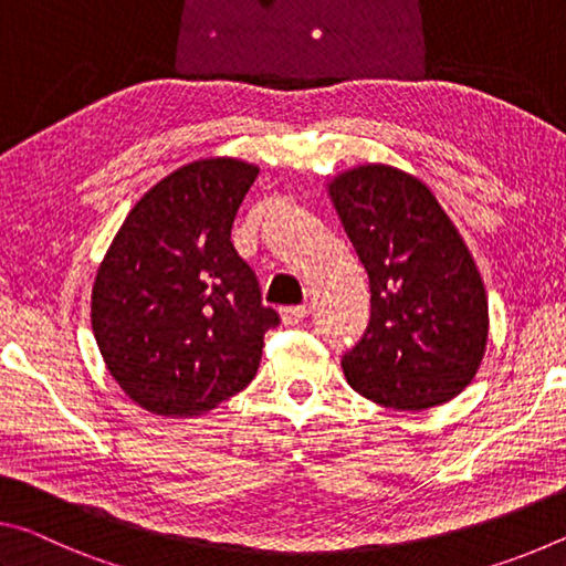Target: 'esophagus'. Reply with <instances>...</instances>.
I'll use <instances>...</instances> for the list:
<instances>
[{
	"mask_svg": "<svg viewBox=\"0 0 566 566\" xmlns=\"http://www.w3.org/2000/svg\"><path fill=\"white\" fill-rule=\"evenodd\" d=\"M305 316H308V305H285V308H281L285 326H298Z\"/></svg>",
	"mask_w": 566,
	"mask_h": 566,
	"instance_id": "34e87169",
	"label": "esophagus"
}]
</instances>
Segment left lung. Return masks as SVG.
<instances>
[{
	"label": "left lung",
	"mask_w": 566,
	"mask_h": 566,
	"mask_svg": "<svg viewBox=\"0 0 566 566\" xmlns=\"http://www.w3.org/2000/svg\"><path fill=\"white\" fill-rule=\"evenodd\" d=\"M370 285L364 338L344 356L354 391L394 411L459 396L489 338V301L464 238L413 175L358 165L328 182Z\"/></svg>",
	"instance_id": "left-lung-1"
}]
</instances>
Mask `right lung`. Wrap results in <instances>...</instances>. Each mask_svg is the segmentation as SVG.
Wrapping results in <instances>:
<instances>
[{
    "mask_svg": "<svg viewBox=\"0 0 566 566\" xmlns=\"http://www.w3.org/2000/svg\"><path fill=\"white\" fill-rule=\"evenodd\" d=\"M255 165L188 163L119 226L92 285V331L109 376L157 416H200L253 381L281 318L230 240Z\"/></svg>",
    "mask_w": 566,
    "mask_h": 566,
    "instance_id": "right-lung-1",
    "label": "right lung"
}]
</instances>
